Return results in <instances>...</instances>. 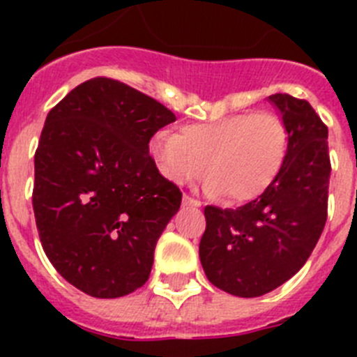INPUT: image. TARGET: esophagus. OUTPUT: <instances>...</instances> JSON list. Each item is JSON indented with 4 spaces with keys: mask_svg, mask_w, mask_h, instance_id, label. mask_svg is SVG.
I'll list each match as a JSON object with an SVG mask.
<instances>
[{
    "mask_svg": "<svg viewBox=\"0 0 357 357\" xmlns=\"http://www.w3.org/2000/svg\"><path fill=\"white\" fill-rule=\"evenodd\" d=\"M182 206H191V207H200L202 206V202L195 200V198H191L189 195H184L182 197Z\"/></svg>",
    "mask_w": 357,
    "mask_h": 357,
    "instance_id": "obj_1",
    "label": "esophagus"
}]
</instances>
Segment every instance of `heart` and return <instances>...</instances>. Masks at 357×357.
<instances>
[{
	"mask_svg": "<svg viewBox=\"0 0 357 357\" xmlns=\"http://www.w3.org/2000/svg\"><path fill=\"white\" fill-rule=\"evenodd\" d=\"M286 150L284 121L266 110L188 123L181 134L160 130L150 141L151 157L168 181L188 184L206 169V193L234 204L254 200L272 185Z\"/></svg>",
	"mask_w": 357,
	"mask_h": 357,
	"instance_id": "1",
	"label": "heart"
}]
</instances>
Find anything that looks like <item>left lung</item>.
I'll list each match as a JSON object with an SVG mask.
<instances>
[{"mask_svg": "<svg viewBox=\"0 0 357 357\" xmlns=\"http://www.w3.org/2000/svg\"><path fill=\"white\" fill-rule=\"evenodd\" d=\"M288 130L279 175L261 197L238 209L207 206L200 261L216 288L261 296L291 279L317 247L327 220V127L305 100L272 94Z\"/></svg>", "mask_w": 357, "mask_h": 357, "instance_id": "left-lung-1", "label": "left lung"}]
</instances>
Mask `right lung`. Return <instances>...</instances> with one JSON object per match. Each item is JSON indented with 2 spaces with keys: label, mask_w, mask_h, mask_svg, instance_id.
<instances>
[{
  "label": "right lung",
  "mask_w": 357,
  "mask_h": 357,
  "mask_svg": "<svg viewBox=\"0 0 357 357\" xmlns=\"http://www.w3.org/2000/svg\"><path fill=\"white\" fill-rule=\"evenodd\" d=\"M175 114L123 82H84L50 110L36 151L33 213L43 248L69 284L96 298L135 291L181 189L148 143Z\"/></svg>",
  "instance_id": "right-lung-1"
}]
</instances>
